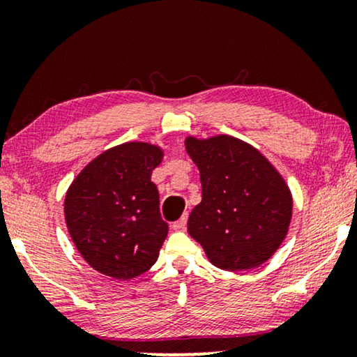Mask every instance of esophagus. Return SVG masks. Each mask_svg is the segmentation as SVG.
<instances>
[{
    "instance_id": "34e87169",
    "label": "esophagus",
    "mask_w": 357,
    "mask_h": 357,
    "mask_svg": "<svg viewBox=\"0 0 357 357\" xmlns=\"http://www.w3.org/2000/svg\"><path fill=\"white\" fill-rule=\"evenodd\" d=\"M185 226H187V214H183V216L180 218L178 221H175V222L172 224L174 231H183Z\"/></svg>"
}]
</instances>
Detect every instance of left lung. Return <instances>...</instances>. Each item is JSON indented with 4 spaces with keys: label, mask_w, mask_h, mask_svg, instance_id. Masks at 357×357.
<instances>
[{
    "label": "left lung",
    "mask_w": 357,
    "mask_h": 357,
    "mask_svg": "<svg viewBox=\"0 0 357 357\" xmlns=\"http://www.w3.org/2000/svg\"><path fill=\"white\" fill-rule=\"evenodd\" d=\"M185 149L202 182V203L187 227L208 260L227 271L270 260L292 218V195L281 174L252 144L229 135L188 136Z\"/></svg>",
    "instance_id": "1"
}]
</instances>
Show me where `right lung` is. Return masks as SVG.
Returning a JSON list of instances; mask_svg holds the SVG:
<instances>
[{"mask_svg": "<svg viewBox=\"0 0 357 357\" xmlns=\"http://www.w3.org/2000/svg\"><path fill=\"white\" fill-rule=\"evenodd\" d=\"M162 158L155 144H119L92 159L68 188L66 227L77 252L102 275L131 280L158 260L169 226L151 174Z\"/></svg>", "mask_w": 357, "mask_h": 357, "instance_id": "right-lung-1", "label": "right lung"}]
</instances>
